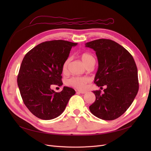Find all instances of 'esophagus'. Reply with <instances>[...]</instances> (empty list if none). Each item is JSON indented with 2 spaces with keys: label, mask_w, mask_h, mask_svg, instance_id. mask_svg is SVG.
<instances>
[{
  "label": "esophagus",
  "mask_w": 151,
  "mask_h": 151,
  "mask_svg": "<svg viewBox=\"0 0 151 151\" xmlns=\"http://www.w3.org/2000/svg\"><path fill=\"white\" fill-rule=\"evenodd\" d=\"M77 93H81V94H85V93H87V91H82V90H78V91H77Z\"/></svg>",
  "instance_id": "obj_1"
}]
</instances>
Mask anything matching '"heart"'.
<instances>
[{
    "label": "heart",
    "mask_w": 151,
    "mask_h": 151,
    "mask_svg": "<svg viewBox=\"0 0 151 151\" xmlns=\"http://www.w3.org/2000/svg\"><path fill=\"white\" fill-rule=\"evenodd\" d=\"M81 58L83 63L86 65V66H87L91 63L95 62L94 58L89 53H84L83 54H81ZM69 60L70 59L68 58L65 60V62H63L62 65V71L63 72L67 71ZM91 78L87 76H74L68 79L66 81V84L70 86L74 87V88L77 89H84L86 88L87 86H88V84L91 82Z\"/></svg>",
    "instance_id": "heart-1"
}]
</instances>
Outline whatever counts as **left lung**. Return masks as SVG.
Instances as JSON below:
<instances>
[{
    "mask_svg": "<svg viewBox=\"0 0 151 151\" xmlns=\"http://www.w3.org/2000/svg\"><path fill=\"white\" fill-rule=\"evenodd\" d=\"M93 49L98 60L94 83L103 90L94 91L95 101L89 106L92 114L100 119L113 120L130 107L139 91L138 72L132 55L120 45L108 39L86 43Z\"/></svg>",
    "mask_w": 151,
    "mask_h": 151,
    "instance_id": "left-lung-1",
    "label": "left lung"
}]
</instances>
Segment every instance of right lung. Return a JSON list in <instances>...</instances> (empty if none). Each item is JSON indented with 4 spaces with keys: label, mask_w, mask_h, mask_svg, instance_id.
<instances>
[{
    "label": "right lung",
    "mask_w": 151,
    "mask_h": 151,
    "mask_svg": "<svg viewBox=\"0 0 151 151\" xmlns=\"http://www.w3.org/2000/svg\"><path fill=\"white\" fill-rule=\"evenodd\" d=\"M77 44L61 40L43 42L27 53L22 61L17 79L21 96L26 106L40 119L60 116L76 93L68 87H63L60 93L51 87L63 84V63Z\"/></svg>",
    "instance_id": "1"
}]
</instances>
